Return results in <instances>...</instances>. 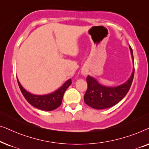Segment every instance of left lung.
I'll use <instances>...</instances> for the list:
<instances>
[{
  "label": "left lung",
  "instance_id": "8db88e82",
  "mask_svg": "<svg viewBox=\"0 0 149 149\" xmlns=\"http://www.w3.org/2000/svg\"><path fill=\"white\" fill-rule=\"evenodd\" d=\"M133 60V50L130 46ZM134 76V69L129 80L118 86H106L102 85L94 78L88 76L86 82L88 84L86 92L85 93L84 102L91 108L97 110L106 109L112 107L123 100L128 93L132 86Z\"/></svg>",
  "mask_w": 149,
  "mask_h": 149
}]
</instances>
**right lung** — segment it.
I'll use <instances>...</instances> for the list:
<instances>
[{
  "label": "right lung",
  "instance_id": "obj_1",
  "mask_svg": "<svg viewBox=\"0 0 149 149\" xmlns=\"http://www.w3.org/2000/svg\"><path fill=\"white\" fill-rule=\"evenodd\" d=\"M19 88L26 100L30 104L35 108L45 111L54 110L61 105L63 95L67 88L71 84V80L69 79L55 92L45 95H37L30 93L22 86L17 80Z\"/></svg>",
  "mask_w": 149,
  "mask_h": 149
}]
</instances>
